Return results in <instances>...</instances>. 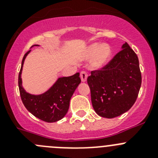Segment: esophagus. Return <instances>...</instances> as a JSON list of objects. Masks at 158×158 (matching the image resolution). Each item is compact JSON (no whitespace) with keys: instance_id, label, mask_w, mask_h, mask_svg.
<instances>
[{"instance_id":"1","label":"esophagus","mask_w":158,"mask_h":158,"mask_svg":"<svg viewBox=\"0 0 158 158\" xmlns=\"http://www.w3.org/2000/svg\"><path fill=\"white\" fill-rule=\"evenodd\" d=\"M80 76H81V79L82 82H85L86 81H87L88 74L85 71H81L80 73Z\"/></svg>"}]
</instances>
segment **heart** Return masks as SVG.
<instances>
[{
	"label": "heart",
	"mask_w": 158,
	"mask_h": 158,
	"mask_svg": "<svg viewBox=\"0 0 158 158\" xmlns=\"http://www.w3.org/2000/svg\"><path fill=\"white\" fill-rule=\"evenodd\" d=\"M86 55L88 58L94 57L92 61V66L94 69H101L105 66L111 56V50L108 45L94 43L88 48Z\"/></svg>",
	"instance_id": "heart-1"
}]
</instances>
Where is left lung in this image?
<instances>
[{"instance_id": "left-lung-1", "label": "left lung", "mask_w": 158, "mask_h": 158, "mask_svg": "<svg viewBox=\"0 0 158 158\" xmlns=\"http://www.w3.org/2000/svg\"><path fill=\"white\" fill-rule=\"evenodd\" d=\"M118 53L87 79L93 109L97 115L112 118L127 111L135 103L142 84L139 58L125 43Z\"/></svg>"}]
</instances>
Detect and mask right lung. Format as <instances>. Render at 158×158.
I'll use <instances>...</instances> for the list:
<instances>
[{"label":"right lung","mask_w":158,"mask_h":158,"mask_svg":"<svg viewBox=\"0 0 158 158\" xmlns=\"http://www.w3.org/2000/svg\"><path fill=\"white\" fill-rule=\"evenodd\" d=\"M30 51L31 50L23 56L18 77L22 102L27 111L38 118L47 123L57 122L62 119L69 110L71 97L81 83L80 73H77L73 76L59 77L52 87L43 94H30L22 86L21 79L23 62Z\"/></svg>","instance_id":"add662e5"}]
</instances>
